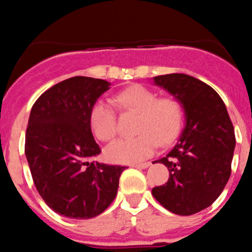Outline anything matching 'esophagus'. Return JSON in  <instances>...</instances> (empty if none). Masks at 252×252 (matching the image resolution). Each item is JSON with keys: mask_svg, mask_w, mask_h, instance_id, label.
<instances>
[{"mask_svg": "<svg viewBox=\"0 0 252 252\" xmlns=\"http://www.w3.org/2000/svg\"><path fill=\"white\" fill-rule=\"evenodd\" d=\"M150 162H143V163H136V164H132V167H135V168H141V169H146L148 168L150 166Z\"/></svg>", "mask_w": 252, "mask_h": 252, "instance_id": "1", "label": "esophagus"}]
</instances>
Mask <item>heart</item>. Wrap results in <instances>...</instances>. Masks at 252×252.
<instances>
[{
	"label": "heart",
	"mask_w": 252,
	"mask_h": 252,
	"mask_svg": "<svg viewBox=\"0 0 252 252\" xmlns=\"http://www.w3.org/2000/svg\"><path fill=\"white\" fill-rule=\"evenodd\" d=\"M115 103L123 111L136 112L137 136L122 138L110 144L105 156L115 163H135L149 158L161 146L178 137L184 122V110L174 97H158L153 90L135 84L118 92ZM90 126L94 136L108 142L117 135V118L114 108L98 102L90 111Z\"/></svg>",
	"instance_id": "obj_1"
}]
</instances>
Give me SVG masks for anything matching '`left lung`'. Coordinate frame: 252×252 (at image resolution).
Wrapping results in <instances>:
<instances>
[{"instance_id": "8db88e82", "label": "left lung", "mask_w": 252, "mask_h": 252, "mask_svg": "<svg viewBox=\"0 0 252 252\" xmlns=\"http://www.w3.org/2000/svg\"><path fill=\"white\" fill-rule=\"evenodd\" d=\"M153 80L180 102L186 124L174 148L155 161L168 168L169 179L152 193L170 212L194 215L211 206L227 184L235 130L224 102L210 85L184 73Z\"/></svg>"}]
</instances>
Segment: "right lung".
Masks as SVG:
<instances>
[{
	"mask_svg": "<svg viewBox=\"0 0 252 252\" xmlns=\"http://www.w3.org/2000/svg\"><path fill=\"white\" fill-rule=\"evenodd\" d=\"M110 85L96 78H68L43 92L31 110L25 154L32 178L47 206L67 218L104 212L126 168L90 162L100 154L90 111Z\"/></svg>",
	"mask_w": 252,
	"mask_h": 252,
	"instance_id": "add662e5",
	"label": "right lung"
}]
</instances>
